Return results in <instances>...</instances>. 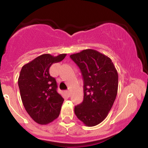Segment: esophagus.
<instances>
[{
	"instance_id": "obj_1",
	"label": "esophagus",
	"mask_w": 148,
	"mask_h": 148,
	"mask_svg": "<svg viewBox=\"0 0 148 148\" xmlns=\"http://www.w3.org/2000/svg\"><path fill=\"white\" fill-rule=\"evenodd\" d=\"M65 93H66V95H67L68 97L70 96V92H69V90H66Z\"/></svg>"
}]
</instances>
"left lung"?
<instances>
[{
	"label": "left lung",
	"mask_w": 148,
	"mask_h": 148,
	"mask_svg": "<svg viewBox=\"0 0 148 148\" xmlns=\"http://www.w3.org/2000/svg\"><path fill=\"white\" fill-rule=\"evenodd\" d=\"M70 58L84 78V101L74 108L78 119L88 127L106 118L116 98L118 74L110 58L94 49H85Z\"/></svg>",
	"instance_id": "8db88e82"
}]
</instances>
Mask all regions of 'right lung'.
<instances>
[{"label":"right lung","instance_id":"1","mask_svg":"<svg viewBox=\"0 0 148 148\" xmlns=\"http://www.w3.org/2000/svg\"><path fill=\"white\" fill-rule=\"evenodd\" d=\"M67 54H42L22 67L18 79L20 95L28 115L40 125H47L60 115L64 99L57 92L55 78L49 74L52 64Z\"/></svg>","mask_w":148,"mask_h":148}]
</instances>
